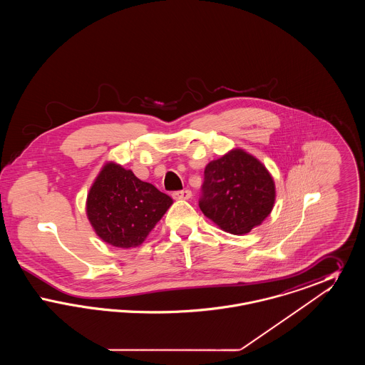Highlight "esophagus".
<instances>
[{
    "label": "esophagus",
    "mask_w": 365,
    "mask_h": 365,
    "mask_svg": "<svg viewBox=\"0 0 365 365\" xmlns=\"http://www.w3.org/2000/svg\"><path fill=\"white\" fill-rule=\"evenodd\" d=\"M173 197H174L175 200H189V198H191V191H175L174 194H173Z\"/></svg>",
    "instance_id": "esophagus-1"
}]
</instances>
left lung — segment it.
Here are the masks:
<instances>
[{"label":"left lung","instance_id":"1","mask_svg":"<svg viewBox=\"0 0 365 365\" xmlns=\"http://www.w3.org/2000/svg\"><path fill=\"white\" fill-rule=\"evenodd\" d=\"M202 213L223 231L243 235L272 212L277 189L259 158L235 148L205 167Z\"/></svg>","mask_w":365,"mask_h":365}]
</instances>
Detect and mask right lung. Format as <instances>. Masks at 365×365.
<instances>
[{
  "instance_id": "1",
  "label": "right lung",
  "mask_w": 365,
  "mask_h": 365,
  "mask_svg": "<svg viewBox=\"0 0 365 365\" xmlns=\"http://www.w3.org/2000/svg\"><path fill=\"white\" fill-rule=\"evenodd\" d=\"M173 204L174 200L152 183L108 161L87 192L86 215L104 242L130 249L145 242Z\"/></svg>"
}]
</instances>
